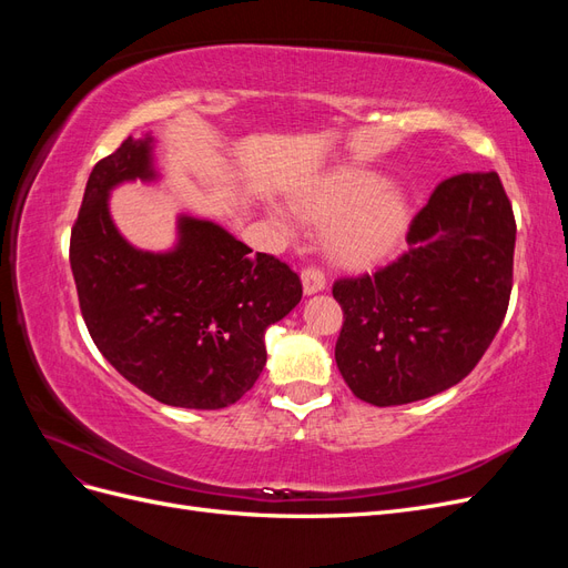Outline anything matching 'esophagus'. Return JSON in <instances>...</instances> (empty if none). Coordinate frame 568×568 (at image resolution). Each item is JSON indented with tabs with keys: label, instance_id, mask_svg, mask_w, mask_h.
<instances>
[{
	"label": "esophagus",
	"instance_id": "esophagus-1",
	"mask_svg": "<svg viewBox=\"0 0 568 568\" xmlns=\"http://www.w3.org/2000/svg\"><path fill=\"white\" fill-rule=\"evenodd\" d=\"M301 282H303V291L305 296H313L317 294V291H322L326 286V280H324V272L320 267H305L301 272Z\"/></svg>",
	"mask_w": 568,
	"mask_h": 568
}]
</instances>
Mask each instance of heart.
Wrapping results in <instances>:
<instances>
[{
	"mask_svg": "<svg viewBox=\"0 0 568 568\" xmlns=\"http://www.w3.org/2000/svg\"><path fill=\"white\" fill-rule=\"evenodd\" d=\"M296 211L320 225H334L332 251L343 263L365 265L388 255L407 227V201L384 178L363 168H343L298 199ZM286 227L284 213H274Z\"/></svg>",
	"mask_w": 568,
	"mask_h": 568,
	"instance_id": "heart-1",
	"label": "heart"
}]
</instances>
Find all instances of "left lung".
<instances>
[{
	"instance_id": "obj_1",
	"label": "left lung",
	"mask_w": 568,
	"mask_h": 568,
	"mask_svg": "<svg viewBox=\"0 0 568 568\" xmlns=\"http://www.w3.org/2000/svg\"><path fill=\"white\" fill-rule=\"evenodd\" d=\"M514 242L497 173H462L434 189L398 261L334 282L343 311L334 355L359 400H424L476 367L507 313Z\"/></svg>"
}]
</instances>
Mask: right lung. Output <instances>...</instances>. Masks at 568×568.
<instances>
[{"mask_svg": "<svg viewBox=\"0 0 568 568\" xmlns=\"http://www.w3.org/2000/svg\"><path fill=\"white\" fill-rule=\"evenodd\" d=\"M153 136L101 159L71 232V270L90 336L130 384L186 409L234 405L261 376L265 329L301 303L298 274L225 227L178 217V244L142 251L118 232L111 189L153 182Z\"/></svg>", "mask_w": 568, "mask_h": 568, "instance_id": "obj_1", "label": "right lung"}]
</instances>
